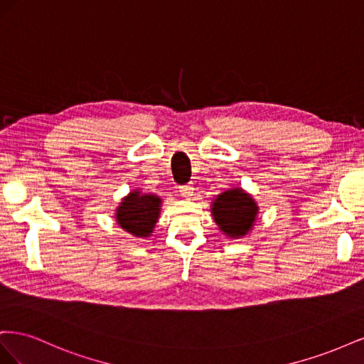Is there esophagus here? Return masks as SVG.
I'll use <instances>...</instances> for the list:
<instances>
[{"label":"esophagus","instance_id":"esophagus-1","mask_svg":"<svg viewBox=\"0 0 364 364\" xmlns=\"http://www.w3.org/2000/svg\"><path fill=\"white\" fill-rule=\"evenodd\" d=\"M181 196H182V197H186V199H191V197L194 196V188H193L191 185L181 186Z\"/></svg>","mask_w":364,"mask_h":364}]
</instances>
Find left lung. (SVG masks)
Segmentation results:
<instances>
[{
	"label": "left lung",
	"mask_w": 364,
	"mask_h": 364,
	"mask_svg": "<svg viewBox=\"0 0 364 364\" xmlns=\"http://www.w3.org/2000/svg\"><path fill=\"white\" fill-rule=\"evenodd\" d=\"M211 206L214 222L229 238L245 237L258 214V205L243 188H230L218 194Z\"/></svg>",
	"instance_id": "obj_1"
}]
</instances>
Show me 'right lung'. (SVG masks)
<instances>
[{
	"label": "right lung",
	"mask_w": 364,
	"mask_h": 364,
	"mask_svg": "<svg viewBox=\"0 0 364 364\" xmlns=\"http://www.w3.org/2000/svg\"><path fill=\"white\" fill-rule=\"evenodd\" d=\"M161 205L162 199H159V196L134 190L117 208V223L134 237H150L159 218Z\"/></svg>",
	"instance_id": "obj_1"
}]
</instances>
